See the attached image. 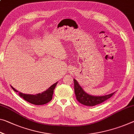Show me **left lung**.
<instances>
[{"instance_id":"left-lung-1","label":"left lung","mask_w":134,"mask_h":134,"mask_svg":"<svg viewBox=\"0 0 134 134\" xmlns=\"http://www.w3.org/2000/svg\"><path fill=\"white\" fill-rule=\"evenodd\" d=\"M74 87H75V92L77 100L82 104L87 106H94L99 104L103 103L112 97L114 92L111 94L103 95V96H93L88 94L83 90L82 87L80 86L77 80L74 79Z\"/></svg>"}]
</instances>
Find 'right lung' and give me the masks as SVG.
<instances>
[{
	"mask_svg": "<svg viewBox=\"0 0 134 134\" xmlns=\"http://www.w3.org/2000/svg\"><path fill=\"white\" fill-rule=\"evenodd\" d=\"M58 82H56L55 83L52 85L50 88H49L47 90L44 91L42 93H39V94L36 95H31V94H25L23 93L19 92V95L21 97H22L24 100L28 101L29 103L33 104L35 105H43L45 104H47L50 101H51L52 98L53 93H54V90ZM12 87V90L15 92H18L15 89Z\"/></svg>",
	"mask_w": 134,
	"mask_h": 134,
	"instance_id": "1",
	"label": "right lung"
}]
</instances>
